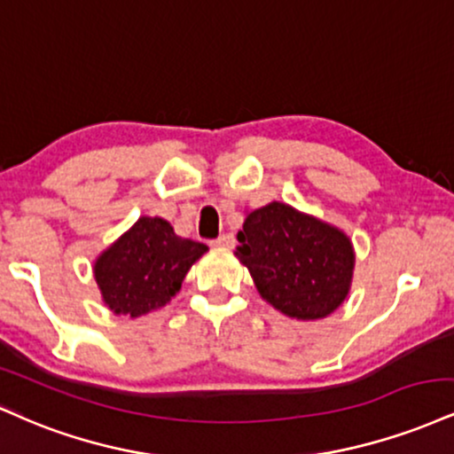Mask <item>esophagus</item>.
Instances as JSON below:
<instances>
[{"instance_id": "34e87169", "label": "esophagus", "mask_w": 454, "mask_h": 454, "mask_svg": "<svg viewBox=\"0 0 454 454\" xmlns=\"http://www.w3.org/2000/svg\"><path fill=\"white\" fill-rule=\"evenodd\" d=\"M212 244H215V247L229 248V247H233V236H231V233H223V236L218 238V239H215V242H212Z\"/></svg>"}]
</instances>
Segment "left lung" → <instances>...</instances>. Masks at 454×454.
I'll return each mask as SVG.
<instances>
[{
  "label": "left lung",
  "mask_w": 454,
  "mask_h": 454,
  "mask_svg": "<svg viewBox=\"0 0 454 454\" xmlns=\"http://www.w3.org/2000/svg\"><path fill=\"white\" fill-rule=\"evenodd\" d=\"M236 257L259 295L297 321L329 317L348 297L355 248L342 229L282 201L247 215Z\"/></svg>",
  "instance_id": "left-lung-1"
}]
</instances>
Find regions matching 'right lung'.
<instances>
[{"label": "right lung", "instance_id": "obj_1", "mask_svg": "<svg viewBox=\"0 0 454 454\" xmlns=\"http://www.w3.org/2000/svg\"><path fill=\"white\" fill-rule=\"evenodd\" d=\"M207 247L180 238L165 218L140 216L95 259L93 276L106 308L137 318L159 310L183 286Z\"/></svg>", "mask_w": 454, "mask_h": 454}]
</instances>
